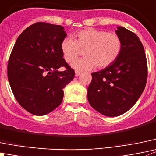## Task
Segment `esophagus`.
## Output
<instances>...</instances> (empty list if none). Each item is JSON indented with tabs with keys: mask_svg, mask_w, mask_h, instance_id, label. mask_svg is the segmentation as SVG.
Listing matches in <instances>:
<instances>
[{
	"mask_svg": "<svg viewBox=\"0 0 156 156\" xmlns=\"http://www.w3.org/2000/svg\"><path fill=\"white\" fill-rule=\"evenodd\" d=\"M81 72H78V71H76V72H75V76L76 77H78V76H79L80 75H81Z\"/></svg>",
	"mask_w": 156,
	"mask_h": 156,
	"instance_id": "1",
	"label": "esophagus"
}]
</instances>
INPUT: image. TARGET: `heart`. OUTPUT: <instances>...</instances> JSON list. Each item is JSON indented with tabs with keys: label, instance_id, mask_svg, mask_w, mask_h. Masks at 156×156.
Listing matches in <instances>:
<instances>
[{
	"label": "heart",
	"instance_id": "1",
	"mask_svg": "<svg viewBox=\"0 0 156 156\" xmlns=\"http://www.w3.org/2000/svg\"><path fill=\"white\" fill-rule=\"evenodd\" d=\"M75 41L66 37L62 41L60 47L65 60L71 63L84 51L85 58L72 64L78 72L104 69L111 66L120 56L122 51V40L116 33L88 28L75 35Z\"/></svg>",
	"mask_w": 156,
	"mask_h": 156
}]
</instances>
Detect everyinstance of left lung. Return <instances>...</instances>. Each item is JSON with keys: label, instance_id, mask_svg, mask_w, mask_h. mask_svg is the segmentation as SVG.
Returning <instances> with one entry per match:
<instances>
[{"label": "left lung", "instance_id": "left-lung-1", "mask_svg": "<svg viewBox=\"0 0 156 156\" xmlns=\"http://www.w3.org/2000/svg\"><path fill=\"white\" fill-rule=\"evenodd\" d=\"M116 33L122 40V51L111 66L91 73L87 88L89 104L107 116L123 114L136 104L147 81V60L138 36L123 27Z\"/></svg>", "mask_w": 156, "mask_h": 156}]
</instances>
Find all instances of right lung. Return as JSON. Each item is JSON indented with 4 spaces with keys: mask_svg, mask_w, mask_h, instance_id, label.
<instances>
[{
    "mask_svg": "<svg viewBox=\"0 0 156 156\" xmlns=\"http://www.w3.org/2000/svg\"><path fill=\"white\" fill-rule=\"evenodd\" d=\"M66 36L62 26L38 22L15 43L7 65L8 81L17 102L32 114L43 116L58 107L63 89L75 77L60 47ZM61 67L66 70L58 72Z\"/></svg>",
    "mask_w": 156,
    "mask_h": 156,
    "instance_id": "add662e5",
    "label": "right lung"
}]
</instances>
